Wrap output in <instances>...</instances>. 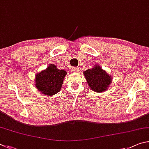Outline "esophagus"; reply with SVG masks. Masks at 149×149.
Masks as SVG:
<instances>
[{"instance_id": "1", "label": "esophagus", "mask_w": 149, "mask_h": 149, "mask_svg": "<svg viewBox=\"0 0 149 149\" xmlns=\"http://www.w3.org/2000/svg\"><path fill=\"white\" fill-rule=\"evenodd\" d=\"M71 70H72V71L73 72H78L79 71V68H77V67H72V69H71Z\"/></svg>"}]
</instances>
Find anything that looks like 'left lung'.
Segmentation results:
<instances>
[{"label":"left lung","instance_id":"8db88e82","mask_svg":"<svg viewBox=\"0 0 149 149\" xmlns=\"http://www.w3.org/2000/svg\"><path fill=\"white\" fill-rule=\"evenodd\" d=\"M83 72L90 88L96 92H105L111 84V76L99 65H95L92 69H88Z\"/></svg>","mask_w":149,"mask_h":149}]
</instances>
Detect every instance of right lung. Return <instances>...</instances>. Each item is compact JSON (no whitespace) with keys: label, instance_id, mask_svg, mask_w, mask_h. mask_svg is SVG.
<instances>
[{"label":"right lung","instance_id":"add662e5","mask_svg":"<svg viewBox=\"0 0 149 149\" xmlns=\"http://www.w3.org/2000/svg\"><path fill=\"white\" fill-rule=\"evenodd\" d=\"M66 74V70L57 69L56 65L50 64L46 69L36 74L35 86L44 95H54L61 90Z\"/></svg>","mask_w":149,"mask_h":149}]
</instances>
